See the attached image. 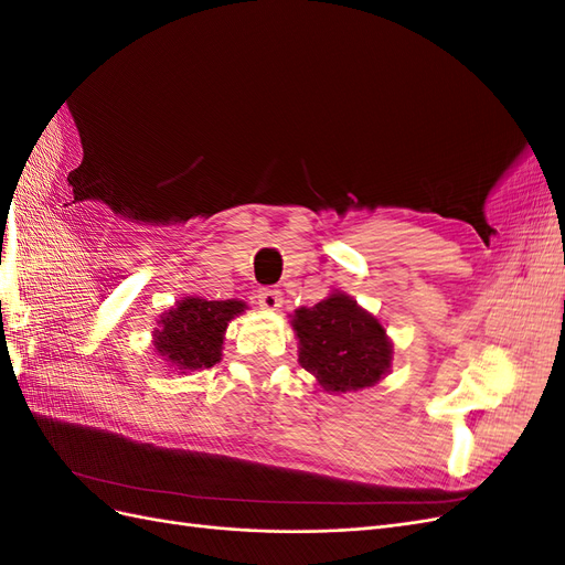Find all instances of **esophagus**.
Returning a JSON list of instances; mask_svg holds the SVG:
<instances>
[{
    "label": "esophagus",
    "instance_id": "obj_1",
    "mask_svg": "<svg viewBox=\"0 0 565 565\" xmlns=\"http://www.w3.org/2000/svg\"><path fill=\"white\" fill-rule=\"evenodd\" d=\"M259 306L262 309H266V311H278L280 306H282V292L280 289H262L259 292Z\"/></svg>",
    "mask_w": 565,
    "mask_h": 565
}]
</instances>
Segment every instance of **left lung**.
Masks as SVG:
<instances>
[{"mask_svg":"<svg viewBox=\"0 0 565 565\" xmlns=\"http://www.w3.org/2000/svg\"><path fill=\"white\" fill-rule=\"evenodd\" d=\"M289 322L299 341V363L322 391H363L391 372L393 341L382 320L341 289L316 306H301Z\"/></svg>","mask_w":565,"mask_h":565,"instance_id":"left-lung-1","label":"left lung"}]
</instances>
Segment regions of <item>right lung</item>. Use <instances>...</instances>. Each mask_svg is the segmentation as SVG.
Returning <instances> with one entry per match:
<instances>
[{"mask_svg": "<svg viewBox=\"0 0 565 565\" xmlns=\"http://www.w3.org/2000/svg\"><path fill=\"white\" fill-rule=\"evenodd\" d=\"M247 311L241 299L207 301L202 297H183L164 311L152 330V349L167 367L181 374L210 370L221 363L228 322Z\"/></svg>", "mask_w": 565, "mask_h": 565, "instance_id": "obj_1", "label": "right lung"}]
</instances>
